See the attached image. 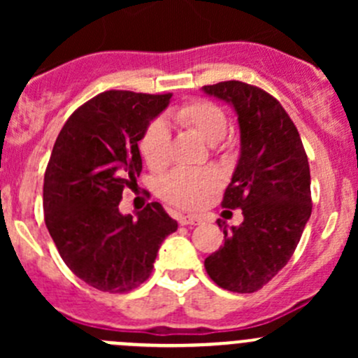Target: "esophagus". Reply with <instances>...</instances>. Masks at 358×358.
Returning a JSON list of instances; mask_svg holds the SVG:
<instances>
[{
    "mask_svg": "<svg viewBox=\"0 0 358 358\" xmlns=\"http://www.w3.org/2000/svg\"><path fill=\"white\" fill-rule=\"evenodd\" d=\"M201 222L202 220L199 216H182V218H180V223H182V225H199Z\"/></svg>",
    "mask_w": 358,
    "mask_h": 358,
    "instance_id": "obj_1",
    "label": "esophagus"
}]
</instances>
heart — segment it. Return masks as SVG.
I'll return each mask as SVG.
<instances>
[{
	"label": "heart",
	"instance_id": "heart-1",
	"mask_svg": "<svg viewBox=\"0 0 358 358\" xmlns=\"http://www.w3.org/2000/svg\"><path fill=\"white\" fill-rule=\"evenodd\" d=\"M175 124L194 129L209 143L222 140L227 133V115L216 103L208 100H189L169 110ZM171 135L162 121H152L143 131L140 150L149 168L161 169L169 161ZM220 178L209 168H180L169 173L161 183L164 199L183 209H196L211 196Z\"/></svg>",
	"mask_w": 358,
	"mask_h": 358
}]
</instances>
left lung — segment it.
Returning <instances> with one entry per match:
<instances>
[{"label":"left lung","instance_id":"obj_1","mask_svg":"<svg viewBox=\"0 0 358 358\" xmlns=\"http://www.w3.org/2000/svg\"><path fill=\"white\" fill-rule=\"evenodd\" d=\"M204 93L230 103L241 129V156L223 196L244 222L223 229L225 243L204 259L208 275L232 292H255L289 262L312 215L310 166L294 122L258 86L222 81Z\"/></svg>","mask_w":358,"mask_h":358}]
</instances>
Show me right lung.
Masks as SVG:
<instances>
[{
	"mask_svg": "<svg viewBox=\"0 0 358 358\" xmlns=\"http://www.w3.org/2000/svg\"><path fill=\"white\" fill-rule=\"evenodd\" d=\"M171 93L110 90L93 96L60 129L45 171V223L66 265L106 292H128L149 279L162 241L178 223L159 202L119 213L122 190L142 173L138 142Z\"/></svg>",
	"mask_w": 358,
	"mask_h": 358,
	"instance_id": "1",
	"label": "right lung"
}]
</instances>
